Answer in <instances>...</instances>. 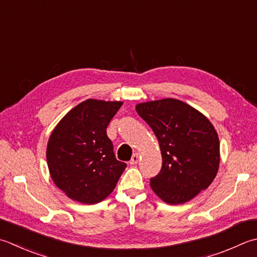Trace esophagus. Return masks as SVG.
I'll return each mask as SVG.
<instances>
[{"mask_svg":"<svg viewBox=\"0 0 257 257\" xmlns=\"http://www.w3.org/2000/svg\"><path fill=\"white\" fill-rule=\"evenodd\" d=\"M138 159H139V154H138V153L134 154V155H133V157H132V159H130V164H132V165L137 164V163H138Z\"/></svg>","mask_w":257,"mask_h":257,"instance_id":"obj_1","label":"esophagus"}]
</instances>
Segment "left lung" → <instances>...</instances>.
Masks as SVG:
<instances>
[{"label":"left lung","mask_w":257,"mask_h":257,"mask_svg":"<svg viewBox=\"0 0 257 257\" xmlns=\"http://www.w3.org/2000/svg\"><path fill=\"white\" fill-rule=\"evenodd\" d=\"M138 114L158 138L163 166L150 186L164 202L183 204L212 184L219 166V140L213 124L177 99L139 103Z\"/></svg>","instance_id":"left-lung-1"}]
</instances>
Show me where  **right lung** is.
Returning <instances> with one entry per match:
<instances>
[{
  "label": "right lung",
  "mask_w": 257,
  "mask_h": 257,
  "mask_svg": "<svg viewBox=\"0 0 257 257\" xmlns=\"http://www.w3.org/2000/svg\"><path fill=\"white\" fill-rule=\"evenodd\" d=\"M122 102L88 99L70 110L50 136L47 160L58 187L73 200L95 204L112 193L127 164L113 153L107 127Z\"/></svg>",
  "instance_id": "1"
}]
</instances>
